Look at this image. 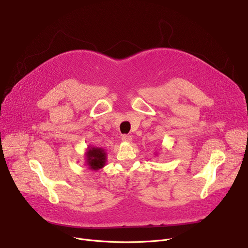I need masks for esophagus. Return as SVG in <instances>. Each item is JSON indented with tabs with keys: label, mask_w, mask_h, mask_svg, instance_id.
<instances>
[{
	"label": "esophagus",
	"mask_w": 248,
	"mask_h": 248,
	"mask_svg": "<svg viewBox=\"0 0 248 248\" xmlns=\"http://www.w3.org/2000/svg\"><path fill=\"white\" fill-rule=\"evenodd\" d=\"M122 140H123V141H127V142H129V141H132L133 138H132V136H129V135H124V136L122 137Z\"/></svg>",
	"instance_id": "34e87169"
}]
</instances>
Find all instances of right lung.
<instances>
[{
    "mask_svg": "<svg viewBox=\"0 0 248 248\" xmlns=\"http://www.w3.org/2000/svg\"><path fill=\"white\" fill-rule=\"evenodd\" d=\"M87 165L91 170H98L106 165L107 155L100 148H91L87 152Z\"/></svg>",
    "mask_w": 248,
    "mask_h": 248,
    "instance_id": "obj_1",
    "label": "right lung"
}]
</instances>
